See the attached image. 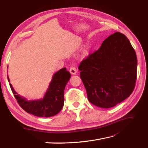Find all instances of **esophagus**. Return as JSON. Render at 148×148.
Masks as SVG:
<instances>
[{
    "label": "esophagus",
    "mask_w": 148,
    "mask_h": 148,
    "mask_svg": "<svg viewBox=\"0 0 148 148\" xmlns=\"http://www.w3.org/2000/svg\"><path fill=\"white\" fill-rule=\"evenodd\" d=\"M69 71H70L71 74H72V75H75V74H76V73H77L76 69L74 68V67H71L70 69V70H69Z\"/></svg>",
    "instance_id": "esophagus-1"
}]
</instances>
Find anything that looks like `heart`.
Returning a JSON list of instances; mask_svg holds the SVG:
<instances>
[{
    "label": "heart",
    "instance_id": "b5f03b06",
    "mask_svg": "<svg viewBox=\"0 0 148 148\" xmlns=\"http://www.w3.org/2000/svg\"><path fill=\"white\" fill-rule=\"evenodd\" d=\"M89 49H90L89 46H88V45L85 46V47L83 48V49L82 51V53H81V56H82V57L86 56V55H87V54H88Z\"/></svg>",
    "mask_w": 148,
    "mask_h": 148
}]
</instances>
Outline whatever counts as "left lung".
Returning <instances> with one entry per match:
<instances>
[{
	"instance_id": "8db88e82",
	"label": "left lung",
	"mask_w": 148,
	"mask_h": 148,
	"mask_svg": "<svg viewBox=\"0 0 148 148\" xmlns=\"http://www.w3.org/2000/svg\"><path fill=\"white\" fill-rule=\"evenodd\" d=\"M80 77L94 105L109 108L128 97L137 79L135 51L124 34L117 32L79 64Z\"/></svg>"
}]
</instances>
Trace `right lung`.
Instances as JSON below:
<instances>
[{"label":"right lung","mask_w":148,"mask_h":148,"mask_svg":"<svg viewBox=\"0 0 148 148\" xmlns=\"http://www.w3.org/2000/svg\"><path fill=\"white\" fill-rule=\"evenodd\" d=\"M70 78L71 74L66 68L60 69L54 74L42 99L28 101L17 94L8 76L11 89L19 105L28 114L39 117H50L62 110L64 103V90Z\"/></svg>","instance_id":"right-lung-1"}]
</instances>
